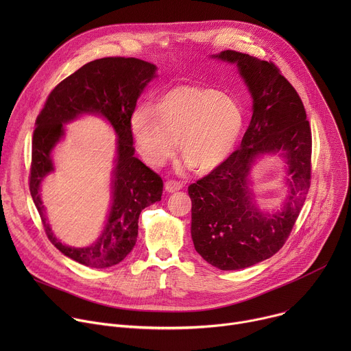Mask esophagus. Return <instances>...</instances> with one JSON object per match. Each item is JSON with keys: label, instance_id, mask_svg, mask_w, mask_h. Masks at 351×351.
I'll return each mask as SVG.
<instances>
[{"label": "esophagus", "instance_id": "esophagus-1", "mask_svg": "<svg viewBox=\"0 0 351 351\" xmlns=\"http://www.w3.org/2000/svg\"><path fill=\"white\" fill-rule=\"evenodd\" d=\"M183 187V183L180 180H167L165 182V190L169 191V193H173V191H178Z\"/></svg>", "mask_w": 351, "mask_h": 351}]
</instances>
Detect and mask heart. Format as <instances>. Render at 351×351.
Masks as SVG:
<instances>
[{
    "instance_id": "1",
    "label": "heart",
    "mask_w": 351,
    "mask_h": 351,
    "mask_svg": "<svg viewBox=\"0 0 351 351\" xmlns=\"http://www.w3.org/2000/svg\"><path fill=\"white\" fill-rule=\"evenodd\" d=\"M145 162L160 167L176 152L195 172H208L233 152L243 129V110L234 98L207 86L182 84L165 93L157 108L138 106L130 119Z\"/></svg>"
}]
</instances>
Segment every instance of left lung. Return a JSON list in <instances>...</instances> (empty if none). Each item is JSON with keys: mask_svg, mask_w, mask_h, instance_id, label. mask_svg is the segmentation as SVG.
Instances as JSON below:
<instances>
[{"mask_svg": "<svg viewBox=\"0 0 351 351\" xmlns=\"http://www.w3.org/2000/svg\"><path fill=\"white\" fill-rule=\"evenodd\" d=\"M215 58L237 64L253 97V117L240 148L189 186L195 252L222 271L252 267L278 253L303 208L311 184V128L302 98L268 61L226 49ZM282 151L289 164L291 194L280 213L264 216L246 176L260 154Z\"/></svg>", "mask_w": 351, "mask_h": 351, "instance_id": "1", "label": "left lung"}]
</instances>
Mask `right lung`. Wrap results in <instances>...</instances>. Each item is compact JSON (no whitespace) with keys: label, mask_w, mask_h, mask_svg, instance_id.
Listing matches in <instances>:
<instances>
[{"label":"right lung","mask_w":351,"mask_h":351,"mask_svg":"<svg viewBox=\"0 0 351 351\" xmlns=\"http://www.w3.org/2000/svg\"><path fill=\"white\" fill-rule=\"evenodd\" d=\"M156 65L125 57L91 61L58 83L48 94L36 119L32 140L29 187L44 230L62 254L91 268L119 264L133 250L138 233V217L148 204L160 202L162 179L134 157L132 114L137 98L156 77ZM82 113L103 114L119 134V157L113 180V207L100 239L83 249L62 245L51 232L38 194L42 178L51 171L49 154L63 134V123Z\"/></svg>","instance_id":"1"}]
</instances>
